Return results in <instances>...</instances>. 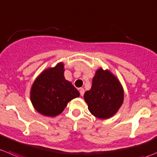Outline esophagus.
Masks as SVG:
<instances>
[{"label":"esophagus","instance_id":"34e87169","mask_svg":"<svg viewBox=\"0 0 157 157\" xmlns=\"http://www.w3.org/2000/svg\"><path fill=\"white\" fill-rule=\"evenodd\" d=\"M79 92H80V94L82 96L84 95V93H85V89L83 88H79Z\"/></svg>","mask_w":157,"mask_h":157}]
</instances>
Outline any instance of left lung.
Instances as JSON below:
<instances>
[{"label": "left lung", "instance_id": "1", "mask_svg": "<svg viewBox=\"0 0 157 157\" xmlns=\"http://www.w3.org/2000/svg\"><path fill=\"white\" fill-rule=\"evenodd\" d=\"M124 94L118 78L108 69L100 68L93 77L91 89L85 91L84 99L91 114L105 120L117 112L123 104Z\"/></svg>", "mask_w": 157, "mask_h": 157}]
</instances>
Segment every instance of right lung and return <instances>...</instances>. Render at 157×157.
I'll list each match as a JSON object with an SVG mask.
<instances>
[{"mask_svg": "<svg viewBox=\"0 0 157 157\" xmlns=\"http://www.w3.org/2000/svg\"><path fill=\"white\" fill-rule=\"evenodd\" d=\"M64 64L43 70L35 79L30 89V100L40 114L55 117L61 114L67 104L80 95L72 82L64 77Z\"/></svg>", "mask_w": 157, "mask_h": 157, "instance_id": "obj_1", "label": "right lung"}]
</instances>
